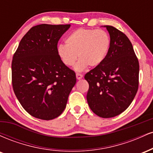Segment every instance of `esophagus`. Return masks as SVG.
<instances>
[{"instance_id": "esophagus-1", "label": "esophagus", "mask_w": 153, "mask_h": 153, "mask_svg": "<svg viewBox=\"0 0 153 153\" xmlns=\"http://www.w3.org/2000/svg\"><path fill=\"white\" fill-rule=\"evenodd\" d=\"M76 78L78 80H80V79H81L82 78V75L80 74V73H76Z\"/></svg>"}]
</instances>
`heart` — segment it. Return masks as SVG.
I'll return each mask as SVG.
<instances>
[{
	"instance_id": "heart-1",
	"label": "heart",
	"mask_w": 153,
	"mask_h": 153,
	"mask_svg": "<svg viewBox=\"0 0 153 153\" xmlns=\"http://www.w3.org/2000/svg\"><path fill=\"white\" fill-rule=\"evenodd\" d=\"M111 40L108 33L103 29L80 28L71 33L65 39V45L57 47V54L68 67L75 64V71L80 72L88 65L96 68L102 64L109 52Z\"/></svg>"
}]
</instances>
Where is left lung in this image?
<instances>
[{
  "instance_id": "8db88e82",
  "label": "left lung",
  "mask_w": 153,
  "mask_h": 153,
  "mask_svg": "<svg viewBox=\"0 0 153 153\" xmlns=\"http://www.w3.org/2000/svg\"><path fill=\"white\" fill-rule=\"evenodd\" d=\"M111 45L102 64L85 75L89 84L87 101L94 113L102 118L120 114L129 107L139 85L138 59L131 42L112 26H105Z\"/></svg>"
}]
</instances>
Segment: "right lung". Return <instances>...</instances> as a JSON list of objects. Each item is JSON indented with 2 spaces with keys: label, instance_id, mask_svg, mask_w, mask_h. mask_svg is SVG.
Masks as SVG:
<instances>
[{
  "label": "right lung",
  "instance_id": "1",
  "mask_svg": "<svg viewBox=\"0 0 153 153\" xmlns=\"http://www.w3.org/2000/svg\"><path fill=\"white\" fill-rule=\"evenodd\" d=\"M71 24H39L23 36L13 54L12 85L23 108L37 119L57 118L76 82L57 54V43Z\"/></svg>",
  "mask_w": 153,
  "mask_h": 153
}]
</instances>
